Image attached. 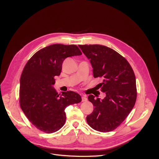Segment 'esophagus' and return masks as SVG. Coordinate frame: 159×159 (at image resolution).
Here are the masks:
<instances>
[{
  "instance_id": "esophagus-1",
  "label": "esophagus",
  "mask_w": 159,
  "mask_h": 159,
  "mask_svg": "<svg viewBox=\"0 0 159 159\" xmlns=\"http://www.w3.org/2000/svg\"><path fill=\"white\" fill-rule=\"evenodd\" d=\"M82 102H86V101H87V98H86V95L82 96Z\"/></svg>"
}]
</instances>
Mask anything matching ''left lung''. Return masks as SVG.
Instances as JSON below:
<instances>
[{
    "mask_svg": "<svg viewBox=\"0 0 159 159\" xmlns=\"http://www.w3.org/2000/svg\"><path fill=\"white\" fill-rule=\"evenodd\" d=\"M79 46L90 60L93 77L101 78L99 88L106 93L102 100L93 95L88 96L94 109L87 116V122L98 131H113L126 119L135 106L137 87L134 71L126 58L111 48L98 44Z\"/></svg>",
    "mask_w": 159,
    "mask_h": 159,
    "instance_id": "1",
    "label": "left lung"
}]
</instances>
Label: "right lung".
<instances>
[{"label": "right lung", "mask_w": 159, "mask_h": 159, "mask_svg": "<svg viewBox=\"0 0 159 159\" xmlns=\"http://www.w3.org/2000/svg\"><path fill=\"white\" fill-rule=\"evenodd\" d=\"M80 55L76 45L52 44L40 49L24 66L20 80V106L28 119L41 131L59 130L66 122V107L81 102L79 94L68 91L59 96L53 86L65 58Z\"/></svg>", "instance_id": "1"}]
</instances>
